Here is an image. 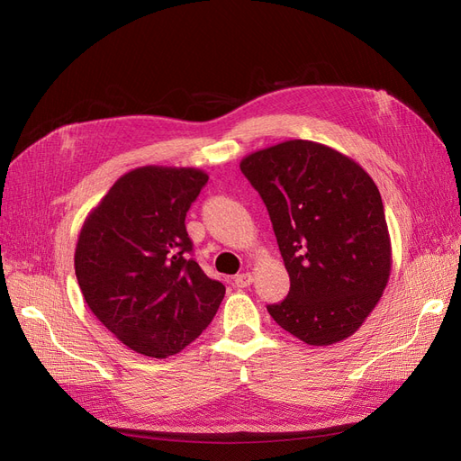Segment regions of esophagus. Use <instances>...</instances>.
Wrapping results in <instances>:
<instances>
[{
    "instance_id": "esophagus-1",
    "label": "esophagus",
    "mask_w": 461,
    "mask_h": 461,
    "mask_svg": "<svg viewBox=\"0 0 461 461\" xmlns=\"http://www.w3.org/2000/svg\"><path fill=\"white\" fill-rule=\"evenodd\" d=\"M252 281H254L252 273H240V275L234 276V286L236 288H246V286L252 285Z\"/></svg>"
}]
</instances>
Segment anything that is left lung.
<instances>
[{
	"instance_id": "1",
	"label": "left lung",
	"mask_w": 461,
	"mask_h": 461,
	"mask_svg": "<svg viewBox=\"0 0 461 461\" xmlns=\"http://www.w3.org/2000/svg\"><path fill=\"white\" fill-rule=\"evenodd\" d=\"M240 171L267 207L290 276L269 315L310 346H330L364 325L393 267L381 192L339 149L286 140L249 153Z\"/></svg>"
}]
</instances>
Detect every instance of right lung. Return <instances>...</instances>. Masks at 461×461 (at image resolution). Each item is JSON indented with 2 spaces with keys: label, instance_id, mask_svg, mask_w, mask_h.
I'll return each instance as SVG.
<instances>
[{
  "label": "right lung",
  "instance_id": "add662e5",
  "mask_svg": "<svg viewBox=\"0 0 461 461\" xmlns=\"http://www.w3.org/2000/svg\"><path fill=\"white\" fill-rule=\"evenodd\" d=\"M207 178L194 167H138L115 180L80 229L82 296L136 354L161 359L185 350L225 298V286L188 259L185 219Z\"/></svg>",
  "mask_w": 461,
  "mask_h": 461
}]
</instances>
